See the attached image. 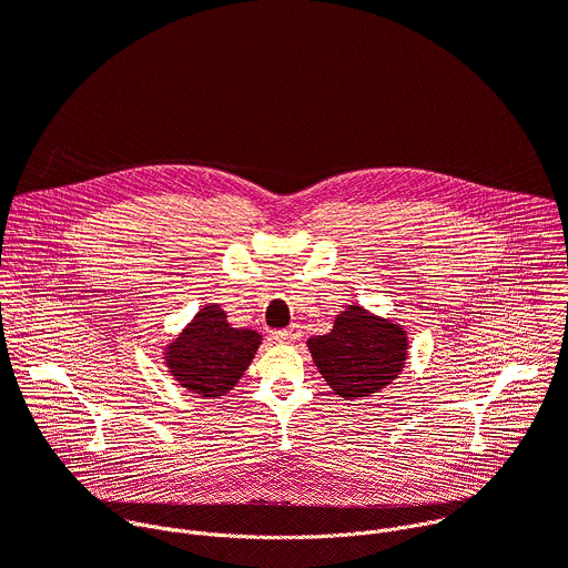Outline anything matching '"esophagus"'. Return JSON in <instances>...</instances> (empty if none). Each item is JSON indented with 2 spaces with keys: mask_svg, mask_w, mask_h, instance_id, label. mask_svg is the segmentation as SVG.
<instances>
[{
  "mask_svg": "<svg viewBox=\"0 0 568 568\" xmlns=\"http://www.w3.org/2000/svg\"><path fill=\"white\" fill-rule=\"evenodd\" d=\"M274 339H276L278 344H292V342L301 339V328L294 323V326H290V328L276 331V333H274Z\"/></svg>",
  "mask_w": 568,
  "mask_h": 568,
  "instance_id": "34e87169",
  "label": "esophagus"
}]
</instances>
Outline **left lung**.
<instances>
[{"mask_svg": "<svg viewBox=\"0 0 568 568\" xmlns=\"http://www.w3.org/2000/svg\"><path fill=\"white\" fill-rule=\"evenodd\" d=\"M307 348L323 379L344 399H364L386 388L409 359L407 331L362 305L339 312L333 331L310 337Z\"/></svg>", "mask_w": 568, "mask_h": 568, "instance_id": "left-lung-1", "label": "left lung"}]
</instances>
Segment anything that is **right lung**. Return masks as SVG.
Masks as SVG:
<instances>
[{
  "mask_svg": "<svg viewBox=\"0 0 568 568\" xmlns=\"http://www.w3.org/2000/svg\"><path fill=\"white\" fill-rule=\"evenodd\" d=\"M261 342L256 331L233 328L226 312L217 303H209L164 348V364L182 388L220 397L245 375Z\"/></svg>",
  "mask_w": 568,
  "mask_h": 568,
  "instance_id": "add662e5",
  "label": "right lung"
}]
</instances>
